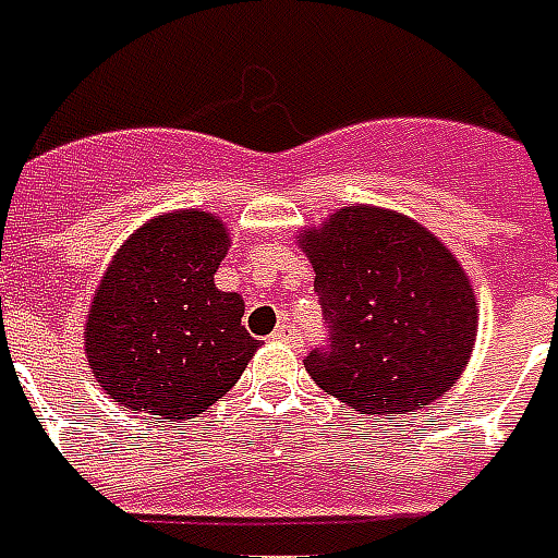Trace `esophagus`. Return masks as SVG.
I'll return each instance as SVG.
<instances>
[{"mask_svg": "<svg viewBox=\"0 0 558 558\" xmlns=\"http://www.w3.org/2000/svg\"><path fill=\"white\" fill-rule=\"evenodd\" d=\"M271 339H275V342H289V345H298V342H301V333H298V327L292 325V322H283V325H278V330L271 333Z\"/></svg>", "mask_w": 558, "mask_h": 558, "instance_id": "obj_1", "label": "esophagus"}]
</instances>
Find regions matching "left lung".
I'll return each mask as SVG.
<instances>
[{"instance_id":"1","label":"left lung","mask_w":558,"mask_h":558,"mask_svg":"<svg viewBox=\"0 0 558 558\" xmlns=\"http://www.w3.org/2000/svg\"><path fill=\"white\" fill-rule=\"evenodd\" d=\"M301 245L330 345L304 368L363 415L415 412L448 392L477 339V301L436 233L380 207L336 210Z\"/></svg>"}]
</instances>
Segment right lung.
<instances>
[{"mask_svg":"<svg viewBox=\"0 0 558 558\" xmlns=\"http://www.w3.org/2000/svg\"><path fill=\"white\" fill-rule=\"evenodd\" d=\"M228 245L213 213L178 210L117 251L90 304L84 351L125 410L195 418L231 392L260 348L242 325L245 301L213 283Z\"/></svg>","mask_w":558,"mask_h":558,"instance_id":"right-lung-1","label":"right lung"}]
</instances>
